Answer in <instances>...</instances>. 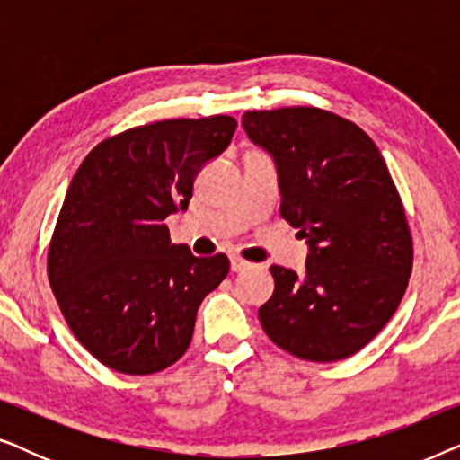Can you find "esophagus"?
<instances>
[{
	"instance_id": "obj_1",
	"label": "esophagus",
	"mask_w": 460,
	"mask_h": 460,
	"mask_svg": "<svg viewBox=\"0 0 460 460\" xmlns=\"http://www.w3.org/2000/svg\"><path fill=\"white\" fill-rule=\"evenodd\" d=\"M251 263L247 261V260H243L241 255H230V268H232V272H241V270H244V268H249Z\"/></svg>"
}]
</instances>
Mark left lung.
<instances>
[{"label": "left lung", "mask_w": 460, "mask_h": 460, "mask_svg": "<svg viewBox=\"0 0 460 460\" xmlns=\"http://www.w3.org/2000/svg\"><path fill=\"white\" fill-rule=\"evenodd\" d=\"M243 128L274 156L280 216L310 244L304 274L270 268L263 331L301 360L354 356L398 310L412 272L392 173L367 131L316 106L247 111Z\"/></svg>", "instance_id": "1"}]
</instances>
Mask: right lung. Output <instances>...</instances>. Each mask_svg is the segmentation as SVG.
<instances>
[{
	"instance_id": "obj_1",
	"label": "right lung",
	"mask_w": 460,
	"mask_h": 460,
	"mask_svg": "<svg viewBox=\"0 0 460 460\" xmlns=\"http://www.w3.org/2000/svg\"><path fill=\"white\" fill-rule=\"evenodd\" d=\"M234 131L228 115L137 125L96 144L75 173L48 279L68 329L104 367L153 375L186 354L200 301L230 261L173 244L165 217L186 209L200 167Z\"/></svg>"
}]
</instances>
